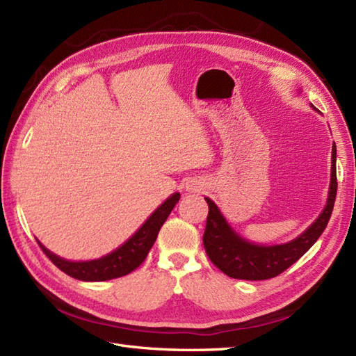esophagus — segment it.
Wrapping results in <instances>:
<instances>
[{
  "label": "esophagus",
  "instance_id": "1",
  "mask_svg": "<svg viewBox=\"0 0 356 356\" xmlns=\"http://www.w3.org/2000/svg\"><path fill=\"white\" fill-rule=\"evenodd\" d=\"M186 188H188V191H202L203 185H202L200 180H191Z\"/></svg>",
  "mask_w": 356,
  "mask_h": 356
}]
</instances>
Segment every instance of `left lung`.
I'll list each match as a JSON object with an SVG mask.
<instances>
[{
	"instance_id": "obj_1",
	"label": "left lung",
	"mask_w": 356,
	"mask_h": 356,
	"mask_svg": "<svg viewBox=\"0 0 356 356\" xmlns=\"http://www.w3.org/2000/svg\"><path fill=\"white\" fill-rule=\"evenodd\" d=\"M337 147H332V171L327 203L320 217L295 240L283 245L263 246L240 237L216 203L205 197L209 211L203 246L216 266L223 274L237 280H268L282 274L303 257L326 229L337 197Z\"/></svg>"
}]
</instances>
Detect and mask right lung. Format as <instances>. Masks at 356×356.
Listing matches in <instances>:
<instances>
[{"label":"right lung","mask_w":356,"mask_h":356,"mask_svg":"<svg viewBox=\"0 0 356 356\" xmlns=\"http://www.w3.org/2000/svg\"><path fill=\"white\" fill-rule=\"evenodd\" d=\"M179 193H174L172 195H170V197L148 217V220L140 226L133 237L128 238L122 246H119L116 249V251L102 257V259L90 261H69L50 252L47 248H44L40 243V241H38V245H40L44 254L49 257L56 268L65 272L67 275L76 280H82V282H107V280L111 278L124 277L133 272L136 268H139L143 260L147 259L151 246L154 245V241L157 238L159 231H161L162 225L165 223L166 218H168L170 213L172 211L174 205L179 202Z\"/></svg>","instance_id":"obj_1"}]
</instances>
